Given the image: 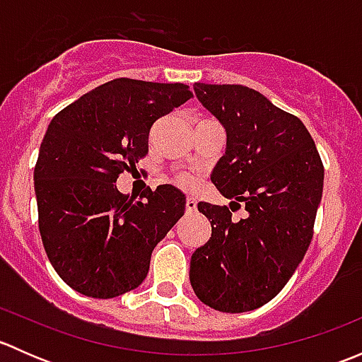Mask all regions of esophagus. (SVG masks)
<instances>
[{"label":"esophagus","instance_id":"esophagus-1","mask_svg":"<svg viewBox=\"0 0 362 362\" xmlns=\"http://www.w3.org/2000/svg\"><path fill=\"white\" fill-rule=\"evenodd\" d=\"M196 208H198V203H196L194 198L185 199V211H187V214H192V211H196Z\"/></svg>","mask_w":362,"mask_h":362}]
</instances>
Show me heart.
<instances>
[{"label": "heart", "instance_id": "b5f03b06", "mask_svg": "<svg viewBox=\"0 0 362 362\" xmlns=\"http://www.w3.org/2000/svg\"><path fill=\"white\" fill-rule=\"evenodd\" d=\"M175 182H177L178 185H182V187H191L192 185V180L187 177V175H178V177L175 178Z\"/></svg>", "mask_w": 362, "mask_h": 362}]
</instances>
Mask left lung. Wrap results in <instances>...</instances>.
I'll return each instance as SVG.
<instances>
[{
  "mask_svg": "<svg viewBox=\"0 0 362 362\" xmlns=\"http://www.w3.org/2000/svg\"><path fill=\"white\" fill-rule=\"evenodd\" d=\"M194 93L226 127L211 182L233 203H198L211 236L192 254L191 286L210 308L250 312L286 287L308 250L324 164L305 124L257 90L194 83ZM242 206L246 217L231 219Z\"/></svg>",
  "mask_w": 362,
  "mask_h": 362,
  "instance_id": "8db88e82",
  "label": "left lung"
}]
</instances>
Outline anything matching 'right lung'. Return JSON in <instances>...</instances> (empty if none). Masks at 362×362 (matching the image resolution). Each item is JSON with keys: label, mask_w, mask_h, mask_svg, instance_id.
<instances>
[{"label": "right lung", "mask_w": 362, "mask_h": 362, "mask_svg": "<svg viewBox=\"0 0 362 362\" xmlns=\"http://www.w3.org/2000/svg\"><path fill=\"white\" fill-rule=\"evenodd\" d=\"M192 93L184 83L115 78L83 94L49 124L35 166L38 229L57 275L89 298L140 286L154 247L184 215L173 185L117 191V178L148 154L156 120Z\"/></svg>", "instance_id": "1"}]
</instances>
